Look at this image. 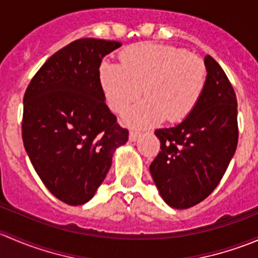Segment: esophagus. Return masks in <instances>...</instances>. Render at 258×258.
I'll return each mask as SVG.
<instances>
[{
  "label": "esophagus",
  "instance_id": "34e87169",
  "mask_svg": "<svg viewBox=\"0 0 258 258\" xmlns=\"http://www.w3.org/2000/svg\"><path fill=\"white\" fill-rule=\"evenodd\" d=\"M140 136H141V134H140V132L131 131V132H130V141H131V142H136L137 140L140 139Z\"/></svg>",
  "mask_w": 258,
  "mask_h": 258
}]
</instances>
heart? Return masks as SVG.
Returning a JSON list of instances; mask_svg holds the SVG:
<instances>
[{"mask_svg": "<svg viewBox=\"0 0 258 258\" xmlns=\"http://www.w3.org/2000/svg\"><path fill=\"white\" fill-rule=\"evenodd\" d=\"M98 81L106 103L121 113L141 95L145 100L123 114L124 123L147 127L165 118L179 122L194 111L206 85L204 61L183 49L157 43L130 46L119 64L103 61Z\"/></svg>", "mask_w": 258, "mask_h": 258, "instance_id": "heart-1", "label": "heart"}]
</instances>
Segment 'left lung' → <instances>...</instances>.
<instances>
[{
  "mask_svg": "<svg viewBox=\"0 0 258 258\" xmlns=\"http://www.w3.org/2000/svg\"><path fill=\"white\" fill-rule=\"evenodd\" d=\"M204 93L191 113L156 130L161 151L150 172L168 206L186 210L212 194L225 175L238 141L237 100L232 85L211 56L205 57Z\"/></svg>",
  "mask_w": 258,
  "mask_h": 258,
  "instance_id": "left-lung-1",
  "label": "left lung"
}]
</instances>
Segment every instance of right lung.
<instances>
[{
  "mask_svg": "<svg viewBox=\"0 0 258 258\" xmlns=\"http://www.w3.org/2000/svg\"><path fill=\"white\" fill-rule=\"evenodd\" d=\"M116 41L81 38L38 70L23 97L22 139L36 172L59 201H90L128 140L105 103L98 67Z\"/></svg>",
  "mask_w": 258,
  "mask_h": 258,
  "instance_id": "add662e5",
  "label": "right lung"
}]
</instances>
